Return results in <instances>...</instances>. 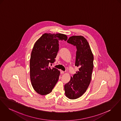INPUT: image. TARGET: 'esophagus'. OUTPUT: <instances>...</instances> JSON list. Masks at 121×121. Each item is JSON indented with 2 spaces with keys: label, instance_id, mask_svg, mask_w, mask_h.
<instances>
[{
  "label": "esophagus",
  "instance_id": "34e87169",
  "mask_svg": "<svg viewBox=\"0 0 121 121\" xmlns=\"http://www.w3.org/2000/svg\"><path fill=\"white\" fill-rule=\"evenodd\" d=\"M60 73H61V74H63L65 73V72L63 71H62V70H60Z\"/></svg>",
  "mask_w": 121,
  "mask_h": 121
}]
</instances>
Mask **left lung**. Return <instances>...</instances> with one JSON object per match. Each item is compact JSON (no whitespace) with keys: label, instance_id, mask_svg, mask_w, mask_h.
Here are the masks:
<instances>
[{"label":"left lung","instance_id":"1","mask_svg":"<svg viewBox=\"0 0 121 121\" xmlns=\"http://www.w3.org/2000/svg\"><path fill=\"white\" fill-rule=\"evenodd\" d=\"M67 42L76 47L75 66L79 69L65 85L66 96L75 99L85 93L90 83L93 68V55L88 42L82 36H72Z\"/></svg>","mask_w":121,"mask_h":121}]
</instances>
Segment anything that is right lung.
I'll use <instances>...</instances> for the list:
<instances>
[{"instance_id":"obj_1","label":"right lung","mask_w":121,"mask_h":121,"mask_svg":"<svg viewBox=\"0 0 121 121\" xmlns=\"http://www.w3.org/2000/svg\"><path fill=\"white\" fill-rule=\"evenodd\" d=\"M68 39L62 34L45 33L35 43L30 59V77L34 90L41 95L52 92L57 83L60 71L49 66L55 61L59 41Z\"/></svg>"}]
</instances>
